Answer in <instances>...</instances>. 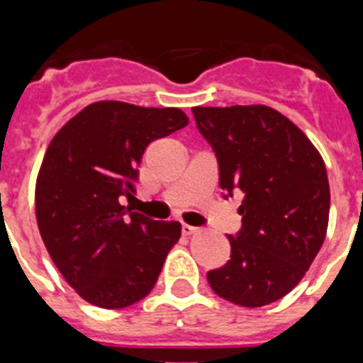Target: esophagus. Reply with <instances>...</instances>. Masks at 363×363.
<instances>
[{"instance_id": "esophagus-1", "label": "esophagus", "mask_w": 363, "mask_h": 363, "mask_svg": "<svg viewBox=\"0 0 363 363\" xmlns=\"http://www.w3.org/2000/svg\"><path fill=\"white\" fill-rule=\"evenodd\" d=\"M182 233H184L185 236H191V234L198 233V227H192V225H187V223H184V225H182Z\"/></svg>"}]
</instances>
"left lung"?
<instances>
[{
	"label": "left lung",
	"instance_id": "1",
	"mask_svg": "<svg viewBox=\"0 0 363 363\" xmlns=\"http://www.w3.org/2000/svg\"><path fill=\"white\" fill-rule=\"evenodd\" d=\"M192 114L216 154L223 196L243 194L230 259L207 280L236 306L264 307L300 284L325 240V163L293 121L265 105L194 107Z\"/></svg>",
	"mask_w": 363,
	"mask_h": 363
}]
</instances>
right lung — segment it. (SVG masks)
I'll use <instances>...</instances> for the list:
<instances>
[{"label":"right lung","mask_w":363,"mask_h":363,"mask_svg":"<svg viewBox=\"0 0 363 363\" xmlns=\"http://www.w3.org/2000/svg\"><path fill=\"white\" fill-rule=\"evenodd\" d=\"M189 123L179 108L98 101L52 138L36 182V218L50 258L92 306L129 307L152 291L182 236L179 221L133 213L147 145Z\"/></svg>","instance_id":"obj_1"}]
</instances>
